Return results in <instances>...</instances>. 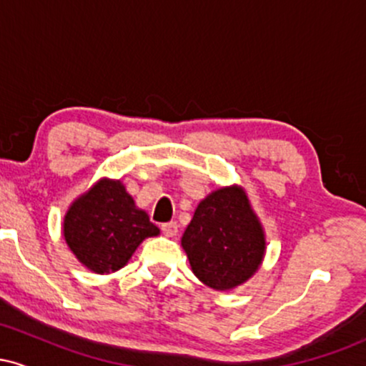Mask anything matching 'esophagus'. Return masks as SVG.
Segmentation results:
<instances>
[{"instance_id": "34e87169", "label": "esophagus", "mask_w": 366, "mask_h": 366, "mask_svg": "<svg viewBox=\"0 0 366 366\" xmlns=\"http://www.w3.org/2000/svg\"><path fill=\"white\" fill-rule=\"evenodd\" d=\"M162 232L169 237L177 236V232H179L177 222H167V224H162Z\"/></svg>"}]
</instances>
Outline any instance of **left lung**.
Masks as SVG:
<instances>
[{"mask_svg": "<svg viewBox=\"0 0 366 366\" xmlns=\"http://www.w3.org/2000/svg\"><path fill=\"white\" fill-rule=\"evenodd\" d=\"M180 242L194 275L215 291L244 284L264 254L263 227L239 186L204 197Z\"/></svg>", "mask_w": 366, "mask_h": 366, "instance_id": "1", "label": "left lung"}]
</instances>
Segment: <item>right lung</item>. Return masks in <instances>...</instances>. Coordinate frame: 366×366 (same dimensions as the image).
Segmentation results:
<instances>
[{"label":"right lung","instance_id":"1","mask_svg":"<svg viewBox=\"0 0 366 366\" xmlns=\"http://www.w3.org/2000/svg\"><path fill=\"white\" fill-rule=\"evenodd\" d=\"M120 180L102 179L74 201L63 218V237L84 267L112 274L125 267L146 237L158 236Z\"/></svg>","mask_w":366,"mask_h":366}]
</instances>
